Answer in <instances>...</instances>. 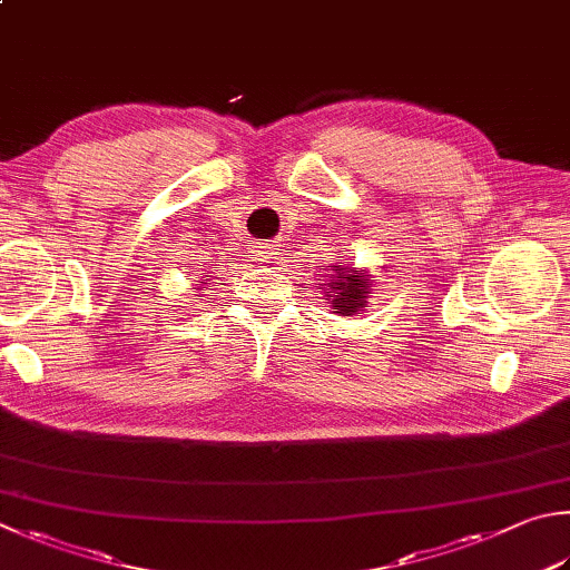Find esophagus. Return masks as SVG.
<instances>
[{
	"mask_svg": "<svg viewBox=\"0 0 570 570\" xmlns=\"http://www.w3.org/2000/svg\"><path fill=\"white\" fill-rule=\"evenodd\" d=\"M250 261L257 267H273V263H275V248H273V245H267V243L255 245V248L250 250Z\"/></svg>",
	"mask_w": 570,
	"mask_h": 570,
	"instance_id": "34e87169",
	"label": "esophagus"
}]
</instances>
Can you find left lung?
Here are the masks:
<instances>
[{
	"label": "left lung",
	"mask_w": 570,
	"mask_h": 570,
	"mask_svg": "<svg viewBox=\"0 0 570 570\" xmlns=\"http://www.w3.org/2000/svg\"><path fill=\"white\" fill-rule=\"evenodd\" d=\"M322 281H325V299L337 315H360L372 297V275L350 263H327Z\"/></svg>",
	"instance_id": "1"
}]
</instances>
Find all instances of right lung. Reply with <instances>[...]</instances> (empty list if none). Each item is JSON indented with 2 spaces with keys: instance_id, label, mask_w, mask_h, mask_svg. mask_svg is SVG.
Segmentation results:
<instances>
[{
  "instance_id": "1",
  "label": "right lung",
  "mask_w": 570,
  "mask_h": 570,
  "mask_svg": "<svg viewBox=\"0 0 570 570\" xmlns=\"http://www.w3.org/2000/svg\"><path fill=\"white\" fill-rule=\"evenodd\" d=\"M208 281H210V275H203L200 281H196V285H193V289H196V297H200V289H203V285H208ZM193 297V299H196Z\"/></svg>"
}]
</instances>
